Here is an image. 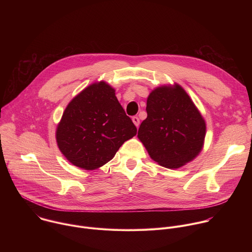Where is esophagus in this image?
Listing matches in <instances>:
<instances>
[{
  "label": "esophagus",
  "instance_id": "esophagus-1",
  "mask_svg": "<svg viewBox=\"0 0 252 252\" xmlns=\"http://www.w3.org/2000/svg\"><path fill=\"white\" fill-rule=\"evenodd\" d=\"M132 122H133V124H134V126H136V127H138V126H139V119L137 118V117H132Z\"/></svg>",
  "mask_w": 252,
  "mask_h": 252
}]
</instances>
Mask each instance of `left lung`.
Returning <instances> with one entry per match:
<instances>
[{
	"label": "left lung",
	"mask_w": 252,
	"mask_h": 252,
	"mask_svg": "<svg viewBox=\"0 0 252 252\" xmlns=\"http://www.w3.org/2000/svg\"><path fill=\"white\" fill-rule=\"evenodd\" d=\"M147 113L137 137L155 161L178 168L198 156L203 148L205 122L181 86L155 89L147 100Z\"/></svg>",
	"instance_id": "left-lung-1"
}]
</instances>
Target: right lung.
<instances>
[{"label":"right lung","instance_id":"add662e5","mask_svg":"<svg viewBox=\"0 0 252 252\" xmlns=\"http://www.w3.org/2000/svg\"><path fill=\"white\" fill-rule=\"evenodd\" d=\"M115 92L101 81L87 87L66 105L56 138L71 164L96 169L113 159L123 143L136 134Z\"/></svg>","mask_w":252,"mask_h":252}]
</instances>
